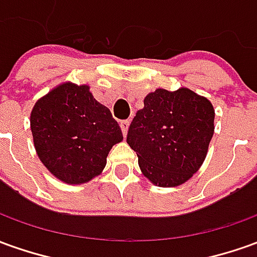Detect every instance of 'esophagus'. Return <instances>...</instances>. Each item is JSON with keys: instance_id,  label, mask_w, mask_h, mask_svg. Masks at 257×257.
<instances>
[{"instance_id": "34e87169", "label": "esophagus", "mask_w": 257, "mask_h": 257, "mask_svg": "<svg viewBox=\"0 0 257 257\" xmlns=\"http://www.w3.org/2000/svg\"><path fill=\"white\" fill-rule=\"evenodd\" d=\"M129 123H131V121L129 119H123V121H121V129H122V134L126 135L128 134V128H129Z\"/></svg>"}]
</instances>
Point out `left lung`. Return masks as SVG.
<instances>
[{
  "mask_svg": "<svg viewBox=\"0 0 257 257\" xmlns=\"http://www.w3.org/2000/svg\"><path fill=\"white\" fill-rule=\"evenodd\" d=\"M214 134V108L189 89H157L129 125L126 142L143 175L159 186L186 182L203 164Z\"/></svg>",
  "mask_w": 257,
  "mask_h": 257,
  "instance_id": "obj_1",
  "label": "left lung"
}]
</instances>
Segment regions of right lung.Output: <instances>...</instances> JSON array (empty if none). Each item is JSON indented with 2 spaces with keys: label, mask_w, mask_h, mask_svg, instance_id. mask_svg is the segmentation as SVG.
Masks as SVG:
<instances>
[{
  "label": "right lung",
  "mask_w": 257,
  "mask_h": 257,
  "mask_svg": "<svg viewBox=\"0 0 257 257\" xmlns=\"http://www.w3.org/2000/svg\"><path fill=\"white\" fill-rule=\"evenodd\" d=\"M41 163L66 184H83L103 171L111 147L122 141L111 111L87 86L55 87L40 98L30 115Z\"/></svg>",
  "instance_id": "1"
}]
</instances>
